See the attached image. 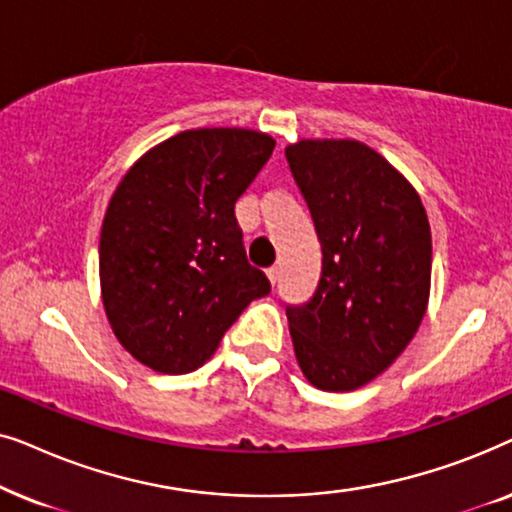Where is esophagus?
I'll use <instances>...</instances> for the list:
<instances>
[{
    "instance_id": "obj_1",
    "label": "esophagus",
    "mask_w": 512,
    "mask_h": 512,
    "mask_svg": "<svg viewBox=\"0 0 512 512\" xmlns=\"http://www.w3.org/2000/svg\"><path fill=\"white\" fill-rule=\"evenodd\" d=\"M265 275H268L270 284H277V277H279V270L277 268H268V270H265Z\"/></svg>"
}]
</instances>
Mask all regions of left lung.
<instances>
[{
	"mask_svg": "<svg viewBox=\"0 0 512 512\" xmlns=\"http://www.w3.org/2000/svg\"><path fill=\"white\" fill-rule=\"evenodd\" d=\"M321 244V277L286 307L298 366L312 387L354 391L394 363L422 324L431 228L415 186L356 139L286 146Z\"/></svg>",
	"mask_w": 512,
	"mask_h": 512,
	"instance_id": "obj_1",
	"label": "left lung"
}]
</instances>
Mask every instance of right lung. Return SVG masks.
<instances>
[{
  "instance_id": "1",
  "label": "right lung",
  "mask_w": 512,
  "mask_h": 512,
  "mask_svg": "<svg viewBox=\"0 0 512 512\" xmlns=\"http://www.w3.org/2000/svg\"><path fill=\"white\" fill-rule=\"evenodd\" d=\"M272 149L275 139L247 128L184 130L116 186L100 233L102 303L116 340L146 368L198 370L244 307L270 293L247 263L235 202Z\"/></svg>"
}]
</instances>
